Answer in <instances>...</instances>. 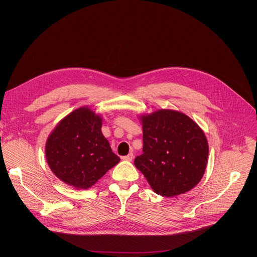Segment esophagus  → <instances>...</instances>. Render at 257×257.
<instances>
[{
  "label": "esophagus",
  "instance_id": "obj_1",
  "mask_svg": "<svg viewBox=\"0 0 257 257\" xmlns=\"http://www.w3.org/2000/svg\"><path fill=\"white\" fill-rule=\"evenodd\" d=\"M122 159H123L124 161H128V162H131V161H132V159H133V154H129V155H127V156L123 157Z\"/></svg>",
  "mask_w": 257,
  "mask_h": 257
}]
</instances>
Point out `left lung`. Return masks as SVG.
<instances>
[{
	"label": "left lung",
	"instance_id": "8db88e82",
	"mask_svg": "<svg viewBox=\"0 0 257 257\" xmlns=\"http://www.w3.org/2000/svg\"><path fill=\"white\" fill-rule=\"evenodd\" d=\"M143 154L134 160L157 194L173 197L195 187L208 157L203 131L185 114L173 109L140 117Z\"/></svg>",
	"mask_w": 257,
	"mask_h": 257
}]
</instances>
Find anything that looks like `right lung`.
<instances>
[{"label":"right lung","instance_id":"right-lung-1","mask_svg":"<svg viewBox=\"0 0 257 257\" xmlns=\"http://www.w3.org/2000/svg\"><path fill=\"white\" fill-rule=\"evenodd\" d=\"M46 158L53 173L77 189L94 185L120 162L101 133V118L87 106L66 116L46 143Z\"/></svg>","mask_w":257,"mask_h":257}]
</instances>
